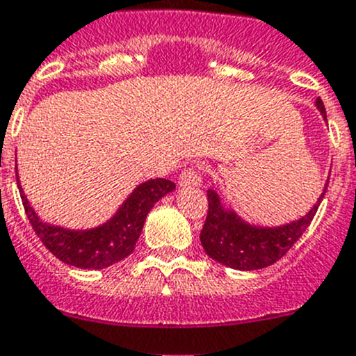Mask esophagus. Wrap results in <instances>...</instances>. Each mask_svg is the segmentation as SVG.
Masks as SVG:
<instances>
[{
  "label": "esophagus",
  "instance_id": "1",
  "mask_svg": "<svg viewBox=\"0 0 356 356\" xmlns=\"http://www.w3.org/2000/svg\"><path fill=\"white\" fill-rule=\"evenodd\" d=\"M201 181H203V177H201L200 168L196 167L186 168V170L179 175V186H181V188H198Z\"/></svg>",
  "mask_w": 356,
  "mask_h": 356
}]
</instances>
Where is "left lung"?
<instances>
[{"instance_id":"obj_1","label":"left lung","mask_w":356,"mask_h":356,"mask_svg":"<svg viewBox=\"0 0 356 356\" xmlns=\"http://www.w3.org/2000/svg\"><path fill=\"white\" fill-rule=\"evenodd\" d=\"M315 105L324 120H327L325 106L321 98L315 102ZM327 184L329 181L325 182L321 198L305 217L281 227H257L248 224L234 211L224 208L213 189H208V213L200 234L201 245L208 257L236 270H258L268 267L281 260L303 236L317 213L318 204L327 191Z\"/></svg>"}]
</instances>
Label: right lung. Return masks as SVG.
Here are the masks:
<instances>
[{"label":"right lung","instance_id":"add662e5","mask_svg":"<svg viewBox=\"0 0 356 356\" xmlns=\"http://www.w3.org/2000/svg\"><path fill=\"white\" fill-rule=\"evenodd\" d=\"M17 184L22 196L25 215L42 245L67 265L95 270L110 267L134 251L153 204L175 189V184L168 179H152L143 182L131 193V196L108 222L88 231H72L42 222L29 204L19 179Z\"/></svg>","mask_w":356,"mask_h":356}]
</instances>
